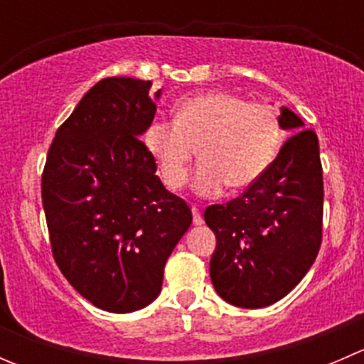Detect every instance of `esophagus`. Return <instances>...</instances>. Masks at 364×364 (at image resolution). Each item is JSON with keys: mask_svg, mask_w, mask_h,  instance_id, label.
I'll use <instances>...</instances> for the list:
<instances>
[{"mask_svg": "<svg viewBox=\"0 0 364 364\" xmlns=\"http://www.w3.org/2000/svg\"><path fill=\"white\" fill-rule=\"evenodd\" d=\"M192 215H193V225H203L204 220L203 216H200V211L196 208V205L192 208Z\"/></svg>", "mask_w": 364, "mask_h": 364, "instance_id": "esophagus-1", "label": "esophagus"}]
</instances>
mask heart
<instances>
[{
	"label": "heart",
	"mask_w": 364,
	"mask_h": 364,
	"mask_svg": "<svg viewBox=\"0 0 364 364\" xmlns=\"http://www.w3.org/2000/svg\"><path fill=\"white\" fill-rule=\"evenodd\" d=\"M142 141L172 190L185 185L197 148L203 161L192 176V190L199 197H218L227 185L248 188L267 171L282 142L280 116L271 105L211 91L179 100L174 121L153 117Z\"/></svg>",
	"instance_id": "obj_1"
}]
</instances>
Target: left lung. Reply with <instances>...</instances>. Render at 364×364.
I'll return each instance as SVG.
<instances>
[{"label": "left lung", "instance_id": "obj_1", "mask_svg": "<svg viewBox=\"0 0 364 364\" xmlns=\"http://www.w3.org/2000/svg\"><path fill=\"white\" fill-rule=\"evenodd\" d=\"M282 130L294 132L267 171L204 220L216 236L209 262L215 291L240 308H264L285 297L314 264L322 240V165L318 139L291 109Z\"/></svg>", "mask_w": 364, "mask_h": 364}]
</instances>
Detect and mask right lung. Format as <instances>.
<instances>
[{"mask_svg":"<svg viewBox=\"0 0 364 364\" xmlns=\"http://www.w3.org/2000/svg\"><path fill=\"white\" fill-rule=\"evenodd\" d=\"M160 97L151 80H100L58 128L43 168L56 264L80 296L111 314L159 297L165 262L192 223L188 204L165 190L139 139Z\"/></svg>","mask_w":364,"mask_h":364,"instance_id":"1","label":"right lung"}]
</instances>
